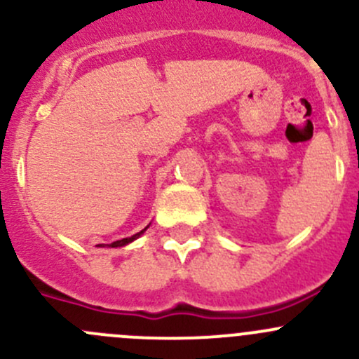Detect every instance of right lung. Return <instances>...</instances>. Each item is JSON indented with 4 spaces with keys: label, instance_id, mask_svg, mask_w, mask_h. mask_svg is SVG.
Instances as JSON below:
<instances>
[{
    "label": "right lung",
    "instance_id": "add662e5",
    "mask_svg": "<svg viewBox=\"0 0 359 359\" xmlns=\"http://www.w3.org/2000/svg\"><path fill=\"white\" fill-rule=\"evenodd\" d=\"M144 231H146V229H144ZM144 231H140V233L133 234V236H130V238H123V240H119V241H112V243H111V245H107V247H111V248H116V247H125V245L132 243L133 240H137V238H139L140 234L144 233ZM100 247H104V245H100Z\"/></svg>",
    "mask_w": 359,
    "mask_h": 359
}]
</instances>
